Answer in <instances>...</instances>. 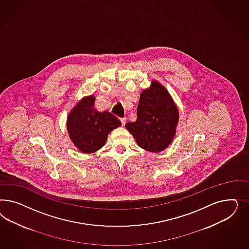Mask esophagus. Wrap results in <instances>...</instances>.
Here are the masks:
<instances>
[{
  "instance_id": "esophagus-1",
  "label": "esophagus",
  "mask_w": 249,
  "mask_h": 249,
  "mask_svg": "<svg viewBox=\"0 0 249 249\" xmlns=\"http://www.w3.org/2000/svg\"><path fill=\"white\" fill-rule=\"evenodd\" d=\"M121 123H122V125L124 126V125H125V123H126V118H121Z\"/></svg>"
}]
</instances>
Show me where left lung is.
<instances>
[{
    "mask_svg": "<svg viewBox=\"0 0 249 249\" xmlns=\"http://www.w3.org/2000/svg\"><path fill=\"white\" fill-rule=\"evenodd\" d=\"M137 121L125 127L143 150L160 152L173 142L179 122V111L164 86L151 80L140 96Z\"/></svg>",
    "mask_w": 249,
    "mask_h": 249,
    "instance_id": "8db88e82",
    "label": "left lung"
}]
</instances>
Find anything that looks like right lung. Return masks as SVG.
<instances>
[{"label": "right lung", "instance_id": "add662e5", "mask_svg": "<svg viewBox=\"0 0 249 249\" xmlns=\"http://www.w3.org/2000/svg\"><path fill=\"white\" fill-rule=\"evenodd\" d=\"M95 99L93 95L84 97L68 114V135L76 149L84 153L101 149L107 135L121 126V121L113 114L107 110L99 112L95 108Z\"/></svg>", "mask_w": 249, "mask_h": 249}]
</instances>
